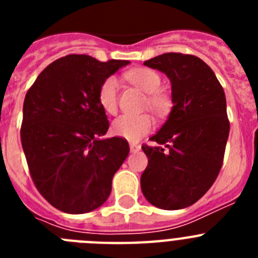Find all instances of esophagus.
I'll return each mask as SVG.
<instances>
[{"instance_id": "esophagus-1", "label": "esophagus", "mask_w": 258, "mask_h": 258, "mask_svg": "<svg viewBox=\"0 0 258 258\" xmlns=\"http://www.w3.org/2000/svg\"><path fill=\"white\" fill-rule=\"evenodd\" d=\"M141 150V146L137 145V143H131V152H133V154H136V152H138Z\"/></svg>"}]
</instances>
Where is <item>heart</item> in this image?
<instances>
[{"label":"heart","instance_id":"1","mask_svg":"<svg viewBox=\"0 0 258 258\" xmlns=\"http://www.w3.org/2000/svg\"><path fill=\"white\" fill-rule=\"evenodd\" d=\"M127 79L141 90L149 94V106L157 113H165L169 109L168 95L160 92L161 77L150 68H134L127 72ZM118 80L115 76L107 77L99 88L98 99L107 113H115L117 109ZM154 127V118L147 113L143 115H122L112 122L111 132L122 140L137 142Z\"/></svg>","mask_w":258,"mask_h":258}]
</instances>
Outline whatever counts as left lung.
<instances>
[{"label": "left lung", "instance_id": "obj_1", "mask_svg": "<svg viewBox=\"0 0 258 258\" xmlns=\"http://www.w3.org/2000/svg\"><path fill=\"white\" fill-rule=\"evenodd\" d=\"M143 64L170 80L173 107L151 137L159 146H142L149 165L141 188L157 208H186L211 188L222 166L230 132L226 97L211 67L195 55L166 52Z\"/></svg>", "mask_w": 258, "mask_h": 258}]
</instances>
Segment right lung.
I'll use <instances>...</instances> for the list:
<instances>
[{
    "instance_id": "add662e5",
    "label": "right lung",
    "mask_w": 258,
    "mask_h": 258,
    "mask_svg": "<svg viewBox=\"0 0 258 258\" xmlns=\"http://www.w3.org/2000/svg\"><path fill=\"white\" fill-rule=\"evenodd\" d=\"M129 63L67 55L47 66L27 92L23 151L37 190L59 211L88 213L108 199L129 145L118 137L103 138L109 124L98 93Z\"/></svg>"
}]
</instances>
